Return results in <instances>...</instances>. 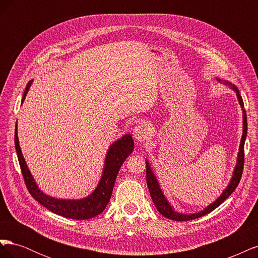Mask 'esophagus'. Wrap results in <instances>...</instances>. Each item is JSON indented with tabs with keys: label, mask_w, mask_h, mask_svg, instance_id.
<instances>
[{
	"label": "esophagus",
	"mask_w": 258,
	"mask_h": 258,
	"mask_svg": "<svg viewBox=\"0 0 258 258\" xmlns=\"http://www.w3.org/2000/svg\"><path fill=\"white\" fill-rule=\"evenodd\" d=\"M148 136V127L146 123H141L137 126L134 130V138L137 142L142 143L147 139Z\"/></svg>",
	"instance_id": "esophagus-1"
}]
</instances>
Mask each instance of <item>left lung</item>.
<instances>
[{
  "label": "left lung",
  "instance_id": "obj_1",
  "mask_svg": "<svg viewBox=\"0 0 258 258\" xmlns=\"http://www.w3.org/2000/svg\"><path fill=\"white\" fill-rule=\"evenodd\" d=\"M216 80L220 83H224L225 85L230 86V88L236 92L237 98L239 100V103L242 107V113H243V134H242L241 142H240V146H239L237 165L235 167V170H233L232 177L230 179L228 186L226 187V189L222 192L221 196L213 202V204H211L206 209L200 211V212L192 213V214H183V213L176 212V211L173 209V207L169 204V201L166 199L165 195H163V192L160 188L159 183H158L157 178H156V176L153 172L150 163H148V161L146 160V183H147V186H148V190H150V194H151L152 200L154 202L156 209L158 210V212H160V214H162L165 217L170 218V220L177 221V222L190 221V220H195V218L201 217L204 215H207L210 212H212L214 209H216L218 206H221L223 202L226 199H227L233 191H235V189L237 188V186H238L240 179H241L242 172H243L244 142H245V138H246V134H247V120H246V113H245V110H244L243 100H242V97L240 96L239 89L236 87L235 85H232L231 83H229L227 81H222L220 79H216Z\"/></svg>",
  "mask_w": 258,
  "mask_h": 258
}]
</instances>
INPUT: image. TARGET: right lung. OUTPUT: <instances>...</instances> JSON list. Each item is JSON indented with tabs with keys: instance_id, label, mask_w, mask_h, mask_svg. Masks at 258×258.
Listing matches in <instances>:
<instances>
[{
	"instance_id": "1",
	"label": "right lung",
	"mask_w": 258,
	"mask_h": 258,
	"mask_svg": "<svg viewBox=\"0 0 258 258\" xmlns=\"http://www.w3.org/2000/svg\"><path fill=\"white\" fill-rule=\"evenodd\" d=\"M33 81H30L27 85V87L23 92V97L21 103L25 101L29 88ZM15 147L18 156V161L21 168V172L27 188L36 201L40 202L42 206L47 208L51 212L61 215L67 218H72V220H89V218L95 217L102 213L106 208L108 201L111 199L113 187L116 181L118 171L127 159L128 156L132 153L135 148L134 139L131 135L122 136L120 139L115 141L105 156L103 173L101 176L100 182L96 189L93 190L88 197L83 199H58L48 196L44 194L40 188H38L34 178L31 174L30 170L26 163L25 158H23L21 148L19 146L18 140V132H17V124L15 129Z\"/></svg>"
}]
</instances>
